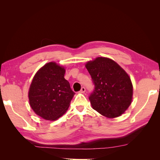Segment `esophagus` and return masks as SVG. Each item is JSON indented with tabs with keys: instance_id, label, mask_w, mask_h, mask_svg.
Here are the masks:
<instances>
[{
	"instance_id": "34e87169",
	"label": "esophagus",
	"mask_w": 160,
	"mask_h": 160,
	"mask_svg": "<svg viewBox=\"0 0 160 160\" xmlns=\"http://www.w3.org/2000/svg\"><path fill=\"white\" fill-rule=\"evenodd\" d=\"M85 88H84V87H82L81 89V90L79 91V93H85Z\"/></svg>"
}]
</instances>
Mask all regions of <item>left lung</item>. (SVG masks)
<instances>
[{
	"label": "left lung",
	"mask_w": 160,
	"mask_h": 160,
	"mask_svg": "<svg viewBox=\"0 0 160 160\" xmlns=\"http://www.w3.org/2000/svg\"><path fill=\"white\" fill-rule=\"evenodd\" d=\"M94 89L89 99L93 108L108 118L123 114L132 101L133 86L129 75L117 62L98 57L85 65Z\"/></svg>",
	"instance_id": "obj_1"
}]
</instances>
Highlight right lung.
<instances>
[{
  "instance_id": "right-lung-1",
  "label": "right lung",
  "mask_w": 160,
  "mask_h": 160,
  "mask_svg": "<svg viewBox=\"0 0 160 160\" xmlns=\"http://www.w3.org/2000/svg\"><path fill=\"white\" fill-rule=\"evenodd\" d=\"M65 70L51 62L38 70L28 91L31 108L42 118L54 121L68 109L75 92L64 78Z\"/></svg>"
}]
</instances>
